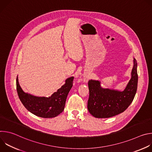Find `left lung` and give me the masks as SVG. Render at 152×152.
Returning <instances> with one entry per match:
<instances>
[{"instance_id":"left-lung-1","label":"left lung","mask_w":152,"mask_h":152,"mask_svg":"<svg viewBox=\"0 0 152 152\" xmlns=\"http://www.w3.org/2000/svg\"><path fill=\"white\" fill-rule=\"evenodd\" d=\"M137 63L134 59L132 77L123 91L104 89L98 80L88 81V110L96 118H110L124 112L132 102L137 90Z\"/></svg>"}]
</instances>
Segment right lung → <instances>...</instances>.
Masks as SVG:
<instances>
[{
	"label": "right lung",
	"mask_w": 152,
	"mask_h": 152,
	"mask_svg": "<svg viewBox=\"0 0 152 152\" xmlns=\"http://www.w3.org/2000/svg\"><path fill=\"white\" fill-rule=\"evenodd\" d=\"M74 77L66 80V83L50 97H36L25 93L16 79L17 91L18 97L26 109L33 114L42 118H53L60 114L64 110L67 95L73 86Z\"/></svg>",
	"instance_id": "right-lung-1"
}]
</instances>
